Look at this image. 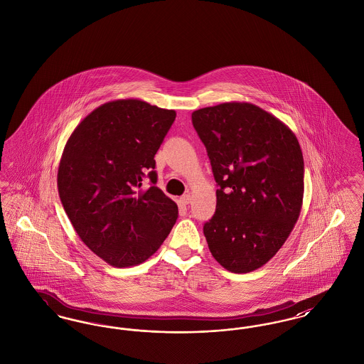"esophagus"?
Here are the masks:
<instances>
[{"label": "esophagus", "mask_w": 364, "mask_h": 364, "mask_svg": "<svg viewBox=\"0 0 364 364\" xmlns=\"http://www.w3.org/2000/svg\"><path fill=\"white\" fill-rule=\"evenodd\" d=\"M180 202H181L183 205H188V203H191L190 193H186V195H183V196L180 198Z\"/></svg>", "instance_id": "obj_1"}]
</instances>
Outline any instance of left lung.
Listing matches in <instances>:
<instances>
[{"label":"left lung","mask_w":364,"mask_h":364,"mask_svg":"<svg viewBox=\"0 0 364 364\" xmlns=\"http://www.w3.org/2000/svg\"><path fill=\"white\" fill-rule=\"evenodd\" d=\"M217 186L215 214L203 226L214 259L250 273L272 259L300 215L304 161L294 132L247 102L192 113Z\"/></svg>","instance_id":"left-lung-1"}]
</instances>
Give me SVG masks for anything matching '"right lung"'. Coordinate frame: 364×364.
<instances>
[{
  "instance_id": "right-lung-1",
  "label": "right lung",
  "mask_w": 364,
  "mask_h": 364,
  "mask_svg": "<svg viewBox=\"0 0 364 364\" xmlns=\"http://www.w3.org/2000/svg\"><path fill=\"white\" fill-rule=\"evenodd\" d=\"M176 112L140 100L101 105L72 132L58 165L64 210L82 242L114 267L149 259L178 208L156 187L154 156ZM149 178L152 184L141 191Z\"/></svg>"
}]
</instances>
